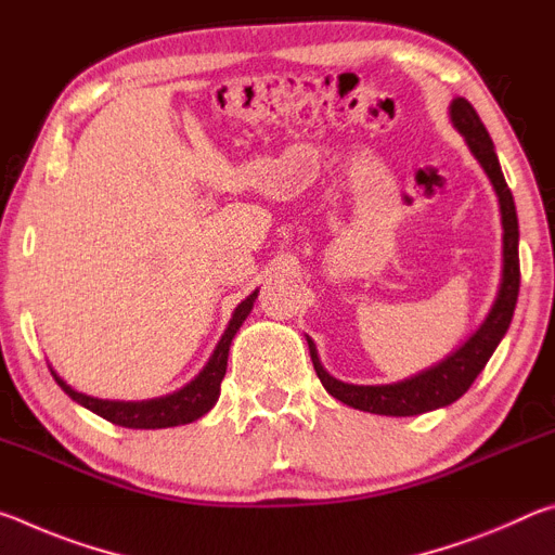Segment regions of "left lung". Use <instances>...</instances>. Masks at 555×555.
<instances>
[{
  "instance_id": "8db88e82",
  "label": "left lung",
  "mask_w": 555,
  "mask_h": 555,
  "mask_svg": "<svg viewBox=\"0 0 555 555\" xmlns=\"http://www.w3.org/2000/svg\"><path fill=\"white\" fill-rule=\"evenodd\" d=\"M448 112L453 127L463 134L469 154L477 158V164L482 166V171L490 178L496 201H500L504 230L500 291H496L494 304L482 325L477 327L455 352H450L446 360H440L434 367L393 384H350L333 377V374L323 367L321 357H318L315 350V343L306 335L315 374L325 391L337 401L347 403V406L379 413V416H418V413L443 409L448 403L463 397L469 389V384L477 379V374L485 370V364L490 362L492 352L496 350V345L502 343L506 331H509L516 308V296H519V220H516L514 198L509 185L504 181L494 144L490 134H487L480 115H477L475 107L469 105L465 98H455L450 102Z\"/></svg>"
}]
</instances>
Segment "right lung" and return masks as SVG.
I'll return each mask as SVG.
<instances>
[{"mask_svg": "<svg viewBox=\"0 0 555 555\" xmlns=\"http://www.w3.org/2000/svg\"><path fill=\"white\" fill-rule=\"evenodd\" d=\"M257 291L242 300V304L234 308V313L230 318L228 327L220 337V343L215 345V350L210 354V360L205 367L198 372V377L191 379L173 393H166V397L158 399H146V401H112V399H98V397H88L78 389H73L68 382L59 377V372L51 367L53 379L59 382V387L68 393L73 401H78L80 406L90 409L98 416L107 418L109 424L115 426H125V428H171V426H183V424H193L201 416H205L215 401L220 397V384L224 379V372H228V357H230V345L232 337L237 335L242 323L247 321V315L251 313L257 300Z\"/></svg>", "mask_w": 555, "mask_h": 555, "instance_id": "right-lung-1", "label": "right lung"}]
</instances>
